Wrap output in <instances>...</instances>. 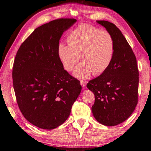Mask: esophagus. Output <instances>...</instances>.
<instances>
[{"label": "esophagus", "instance_id": "1", "mask_svg": "<svg viewBox=\"0 0 151 151\" xmlns=\"http://www.w3.org/2000/svg\"><path fill=\"white\" fill-rule=\"evenodd\" d=\"M87 81H84V80H81L80 81V83H81V85L83 87H86V85H87Z\"/></svg>", "mask_w": 151, "mask_h": 151}]
</instances>
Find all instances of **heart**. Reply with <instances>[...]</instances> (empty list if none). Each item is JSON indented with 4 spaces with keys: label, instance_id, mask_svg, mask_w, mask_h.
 I'll return each instance as SVG.
<instances>
[{
    "label": "heart",
    "instance_id": "heart-1",
    "mask_svg": "<svg viewBox=\"0 0 151 151\" xmlns=\"http://www.w3.org/2000/svg\"><path fill=\"white\" fill-rule=\"evenodd\" d=\"M68 45L60 43L58 54L63 68L70 71L80 59L82 61L73 71L78 78H87L93 73L101 75L111 63L115 42L107 30L83 24L71 30L67 37Z\"/></svg>",
    "mask_w": 151,
    "mask_h": 151
}]
</instances>
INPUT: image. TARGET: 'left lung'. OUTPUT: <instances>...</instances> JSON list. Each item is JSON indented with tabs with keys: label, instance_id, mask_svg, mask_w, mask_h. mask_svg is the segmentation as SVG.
I'll list each match as a JSON object with an SVG mask.
<instances>
[{
	"label": "left lung",
	"instance_id": "8db88e82",
	"mask_svg": "<svg viewBox=\"0 0 151 151\" xmlns=\"http://www.w3.org/2000/svg\"><path fill=\"white\" fill-rule=\"evenodd\" d=\"M111 34L115 52L105 72L91 80L87 88L95 95L91 111L96 119L105 126H115L127 119L138 103L139 70L133 50L114 24L97 20Z\"/></svg>",
	"mask_w": 151,
	"mask_h": 151
}]
</instances>
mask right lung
Here are the masks:
<instances>
[{
    "mask_svg": "<svg viewBox=\"0 0 151 151\" xmlns=\"http://www.w3.org/2000/svg\"><path fill=\"white\" fill-rule=\"evenodd\" d=\"M60 18L39 26L21 44L12 69L18 107L32 125L51 130L65 122L81 91L63 69L58 47L63 32L76 22Z\"/></svg>",
    "mask_w": 151,
    "mask_h": 151,
    "instance_id": "right-lung-1",
    "label": "right lung"
}]
</instances>
